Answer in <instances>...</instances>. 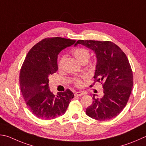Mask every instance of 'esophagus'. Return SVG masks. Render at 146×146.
I'll use <instances>...</instances> for the list:
<instances>
[{
	"label": "esophagus",
	"instance_id": "esophagus-1",
	"mask_svg": "<svg viewBox=\"0 0 146 146\" xmlns=\"http://www.w3.org/2000/svg\"><path fill=\"white\" fill-rule=\"evenodd\" d=\"M74 94H75V96H82V95L84 94V92H76Z\"/></svg>",
	"mask_w": 146,
	"mask_h": 146
}]
</instances>
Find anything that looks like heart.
<instances>
[{
	"mask_svg": "<svg viewBox=\"0 0 146 146\" xmlns=\"http://www.w3.org/2000/svg\"><path fill=\"white\" fill-rule=\"evenodd\" d=\"M74 56L80 63L87 62L90 58L89 50L84 47H77L74 48L72 51ZM65 61V56H61L58 62V67L59 69L62 68ZM73 83L76 87H80L82 85V82L78 78H75L73 79Z\"/></svg>",
	"mask_w": 146,
	"mask_h": 146,
	"instance_id": "heart-1",
	"label": "heart"
}]
</instances>
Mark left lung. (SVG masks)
Returning a JSON list of instances; mask_svg holds the SVG:
<instances>
[{
  "label": "left lung",
  "instance_id": "left-lung-1",
  "mask_svg": "<svg viewBox=\"0 0 146 146\" xmlns=\"http://www.w3.org/2000/svg\"><path fill=\"white\" fill-rule=\"evenodd\" d=\"M78 44L96 54L94 83L101 82L103 88V96L102 98L93 96L92 105L86 109V114L98 121L115 117L126 107L133 84V72L128 58L120 48L111 41L78 40L75 46Z\"/></svg>",
  "mask_w": 146,
  "mask_h": 146
}]
</instances>
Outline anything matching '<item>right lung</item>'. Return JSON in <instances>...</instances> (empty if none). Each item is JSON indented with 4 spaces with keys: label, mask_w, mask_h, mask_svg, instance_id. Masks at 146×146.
<instances>
[{
    "label": "right lung",
    "mask_w": 146,
    "mask_h": 146,
    "mask_svg": "<svg viewBox=\"0 0 146 146\" xmlns=\"http://www.w3.org/2000/svg\"><path fill=\"white\" fill-rule=\"evenodd\" d=\"M75 41L59 37L43 39L29 50L23 61L19 76L21 91L28 108L39 119L63 115L73 98L70 89L55 96L49 89L48 77L58 70L59 53Z\"/></svg>",
    "instance_id": "obj_1"
}]
</instances>
